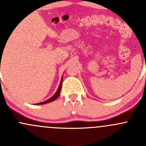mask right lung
<instances>
[{"instance_id":"add662e5","label":"right lung","mask_w":146,"mask_h":146,"mask_svg":"<svg viewBox=\"0 0 146 146\" xmlns=\"http://www.w3.org/2000/svg\"><path fill=\"white\" fill-rule=\"evenodd\" d=\"M62 81H63V78H61V82H60L59 86H58V90H57V91H56V93L54 94V95H53V96L51 97V98H50V99L47 100H46V101H44V102H42L37 103V104H46V103L51 102L54 101L56 99H57V98H58V97L59 96L60 92H61V87H62Z\"/></svg>"}]
</instances>
